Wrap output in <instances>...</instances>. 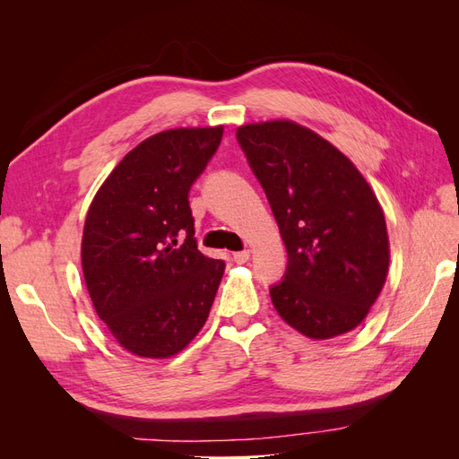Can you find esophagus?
Instances as JSON below:
<instances>
[{"label": "esophagus", "mask_w": 459, "mask_h": 459, "mask_svg": "<svg viewBox=\"0 0 459 459\" xmlns=\"http://www.w3.org/2000/svg\"><path fill=\"white\" fill-rule=\"evenodd\" d=\"M248 258H251V251H238V253H233V260L238 262V264H245V262H248Z\"/></svg>", "instance_id": "34e87169"}]
</instances>
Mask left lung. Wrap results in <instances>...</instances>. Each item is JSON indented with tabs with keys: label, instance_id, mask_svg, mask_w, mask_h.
Instances as JSON below:
<instances>
[{
	"label": "left lung",
	"instance_id": "8db88e82",
	"mask_svg": "<svg viewBox=\"0 0 459 459\" xmlns=\"http://www.w3.org/2000/svg\"><path fill=\"white\" fill-rule=\"evenodd\" d=\"M235 135L287 248L283 280L270 287L277 314L317 341L352 331L386 280L377 197L339 149L295 122L248 124Z\"/></svg>",
	"mask_w": 459,
	"mask_h": 459
}]
</instances>
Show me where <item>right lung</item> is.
Listing matches in <instances>:
<instances>
[{"label":"right lung","mask_w":459,"mask_h":459,"mask_svg":"<svg viewBox=\"0 0 459 459\" xmlns=\"http://www.w3.org/2000/svg\"><path fill=\"white\" fill-rule=\"evenodd\" d=\"M221 134L216 126L151 135L117 164L88 211L82 270L90 297L135 356H174L211 312L226 264L197 248L189 189Z\"/></svg>","instance_id":"right-lung-1"}]
</instances>
